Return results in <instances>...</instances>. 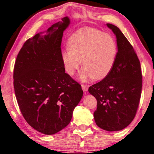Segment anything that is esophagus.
<instances>
[{
  "label": "esophagus",
  "mask_w": 154,
  "mask_h": 154,
  "mask_svg": "<svg viewBox=\"0 0 154 154\" xmlns=\"http://www.w3.org/2000/svg\"><path fill=\"white\" fill-rule=\"evenodd\" d=\"M82 87L83 90L84 91V92H87L88 90V85H82Z\"/></svg>",
  "instance_id": "obj_1"
}]
</instances>
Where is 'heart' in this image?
I'll use <instances>...</instances> for the list:
<instances>
[{"label": "heart", "instance_id": "1", "mask_svg": "<svg viewBox=\"0 0 154 154\" xmlns=\"http://www.w3.org/2000/svg\"><path fill=\"white\" fill-rule=\"evenodd\" d=\"M69 50L62 54L65 71L73 75L83 65L78 78L86 82L94 78L100 80L110 73L116 60L118 48L114 38L95 28L84 27L69 38Z\"/></svg>", "mask_w": 154, "mask_h": 154}]
</instances>
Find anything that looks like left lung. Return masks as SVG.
<instances>
[{
  "label": "left lung",
  "mask_w": 154,
  "mask_h": 154,
  "mask_svg": "<svg viewBox=\"0 0 154 154\" xmlns=\"http://www.w3.org/2000/svg\"><path fill=\"white\" fill-rule=\"evenodd\" d=\"M106 25L116 36V60L110 73L88 92L97 100L94 113L96 125L113 132L125 128L134 118L141 94L142 74L139 60L126 36L116 26Z\"/></svg>",
  "instance_id": "obj_1"
}]
</instances>
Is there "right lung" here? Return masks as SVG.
<instances>
[{
	"label": "right lung",
	"instance_id": "right-lung-1",
	"mask_svg": "<svg viewBox=\"0 0 154 154\" xmlns=\"http://www.w3.org/2000/svg\"><path fill=\"white\" fill-rule=\"evenodd\" d=\"M68 17L28 39L15 60L14 86L22 114L44 134L67 126L83 96L82 86L65 72L61 43Z\"/></svg>",
	"mask_w": 154,
	"mask_h": 154
}]
</instances>
